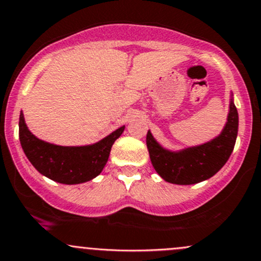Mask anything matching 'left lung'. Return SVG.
Returning a JSON list of instances; mask_svg holds the SVG:
<instances>
[{"label": "left lung", "mask_w": 261, "mask_h": 261, "mask_svg": "<svg viewBox=\"0 0 261 261\" xmlns=\"http://www.w3.org/2000/svg\"><path fill=\"white\" fill-rule=\"evenodd\" d=\"M238 127L239 115L231 92L223 130L204 144L181 150H169L156 141L149 130L146 145L153 169L167 182L176 185H193L210 179L229 160L238 138Z\"/></svg>", "instance_id": "1"}]
</instances>
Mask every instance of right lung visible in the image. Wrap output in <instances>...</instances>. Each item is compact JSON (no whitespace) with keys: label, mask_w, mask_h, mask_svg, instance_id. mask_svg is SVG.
<instances>
[{"label":"right lung","mask_w":261,"mask_h":261,"mask_svg":"<svg viewBox=\"0 0 261 261\" xmlns=\"http://www.w3.org/2000/svg\"><path fill=\"white\" fill-rule=\"evenodd\" d=\"M18 128L24 155L40 174L56 182L76 185L87 182L101 174L112 145L121 136L125 126L95 144L81 146H61L36 138L27 127L22 111Z\"/></svg>","instance_id":"1"}]
</instances>
